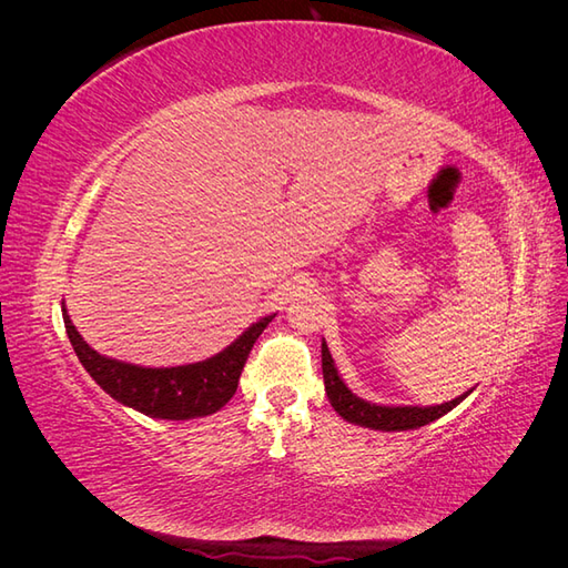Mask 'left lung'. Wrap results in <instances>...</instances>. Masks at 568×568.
I'll return each mask as SVG.
<instances>
[{
    "label": "left lung",
    "instance_id": "obj_1",
    "mask_svg": "<svg viewBox=\"0 0 568 568\" xmlns=\"http://www.w3.org/2000/svg\"><path fill=\"white\" fill-rule=\"evenodd\" d=\"M322 374H324L326 398H329L332 407L338 412V415L351 424L379 428V432H407V428H417L428 422H436L438 417L448 415L453 407H457L469 395L464 393L450 403L434 405V407H386V405L367 403L363 398H357V395H353L348 386L341 382L326 343H322Z\"/></svg>",
    "mask_w": 568,
    "mask_h": 568
}]
</instances>
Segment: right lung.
<instances>
[{"label": "right lung", "instance_id": "right-lung-1", "mask_svg": "<svg viewBox=\"0 0 568 568\" xmlns=\"http://www.w3.org/2000/svg\"><path fill=\"white\" fill-rule=\"evenodd\" d=\"M272 317L274 315H267L261 322H255L232 346L203 359V363L153 369L120 363V359H111L92 351L82 341L63 307L65 334L71 338L78 359L90 372L92 379L111 398L142 412V415L178 422L213 415V412L230 403V398L236 393L239 376L244 372L253 343L263 334Z\"/></svg>", "mask_w": 568, "mask_h": 568}]
</instances>
